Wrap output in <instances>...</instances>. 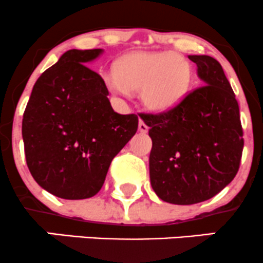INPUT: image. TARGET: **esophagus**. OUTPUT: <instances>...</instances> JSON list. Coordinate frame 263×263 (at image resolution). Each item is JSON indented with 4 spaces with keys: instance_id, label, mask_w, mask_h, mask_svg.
Returning a JSON list of instances; mask_svg holds the SVG:
<instances>
[{
    "instance_id": "obj_1",
    "label": "esophagus",
    "mask_w": 263,
    "mask_h": 263,
    "mask_svg": "<svg viewBox=\"0 0 263 263\" xmlns=\"http://www.w3.org/2000/svg\"><path fill=\"white\" fill-rule=\"evenodd\" d=\"M139 131L141 132V134H146V132L148 131V126L143 121L140 120V123H139Z\"/></svg>"
}]
</instances>
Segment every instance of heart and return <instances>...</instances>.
<instances>
[{
    "instance_id": "heart-1",
    "label": "heart",
    "mask_w": 263,
    "mask_h": 263,
    "mask_svg": "<svg viewBox=\"0 0 263 263\" xmlns=\"http://www.w3.org/2000/svg\"><path fill=\"white\" fill-rule=\"evenodd\" d=\"M192 65L173 51H132L116 62L115 73L104 76L112 92L140 90L141 101L154 112L175 108L189 92Z\"/></svg>"
}]
</instances>
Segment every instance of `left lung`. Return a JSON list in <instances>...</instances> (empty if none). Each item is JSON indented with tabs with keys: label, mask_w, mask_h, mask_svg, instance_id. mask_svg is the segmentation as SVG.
Returning a JSON list of instances; mask_svg holds the SVG:
<instances>
[{
	"label": "left lung",
	"mask_w": 263,
	"mask_h": 263,
	"mask_svg": "<svg viewBox=\"0 0 263 263\" xmlns=\"http://www.w3.org/2000/svg\"><path fill=\"white\" fill-rule=\"evenodd\" d=\"M203 85L180 104L141 118L150 127V181L161 200L190 205L208 200L236 176L243 150L239 107L222 65L189 55Z\"/></svg>",
	"instance_id": "1"
}]
</instances>
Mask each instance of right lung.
Instances as JSON below:
<instances>
[{
  "label": "right lung",
  "mask_w": 263,
  "mask_h": 263,
  "mask_svg": "<svg viewBox=\"0 0 263 263\" xmlns=\"http://www.w3.org/2000/svg\"><path fill=\"white\" fill-rule=\"evenodd\" d=\"M102 52H64L35 83L24 112L27 167L35 181L58 198L95 197L113 157L139 128L136 115L113 110L106 83L85 65Z\"/></svg>",
  "instance_id": "right-lung-1"
}]
</instances>
